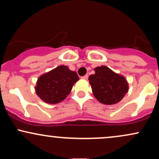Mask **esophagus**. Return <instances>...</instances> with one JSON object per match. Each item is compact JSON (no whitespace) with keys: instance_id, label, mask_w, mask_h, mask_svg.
Returning <instances> with one entry per match:
<instances>
[{"instance_id":"obj_1","label":"esophagus","mask_w":159,"mask_h":159,"mask_svg":"<svg viewBox=\"0 0 159 159\" xmlns=\"http://www.w3.org/2000/svg\"><path fill=\"white\" fill-rule=\"evenodd\" d=\"M82 79L84 80H87L88 79V75H85L84 76H83V77H81Z\"/></svg>"}]
</instances>
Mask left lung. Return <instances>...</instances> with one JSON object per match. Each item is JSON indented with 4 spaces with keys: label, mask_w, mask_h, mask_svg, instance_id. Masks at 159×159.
I'll list each match as a JSON object with an SVG mask.
<instances>
[{
    "label": "left lung",
    "mask_w": 159,
    "mask_h": 159,
    "mask_svg": "<svg viewBox=\"0 0 159 159\" xmlns=\"http://www.w3.org/2000/svg\"><path fill=\"white\" fill-rule=\"evenodd\" d=\"M94 71L95 74L89 77V81L96 99L105 105L121 101L129 90L126 79L105 66L96 67Z\"/></svg>",
    "instance_id": "8db88e82"
}]
</instances>
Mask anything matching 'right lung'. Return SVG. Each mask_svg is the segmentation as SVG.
Segmentation results:
<instances>
[{"label":"right lung","instance_id":"right-lung-1","mask_svg":"<svg viewBox=\"0 0 159 159\" xmlns=\"http://www.w3.org/2000/svg\"><path fill=\"white\" fill-rule=\"evenodd\" d=\"M78 80L75 72L66 66H60L38 78L36 93L45 102L57 104L70 93L74 84Z\"/></svg>","mask_w":159,"mask_h":159}]
</instances>
